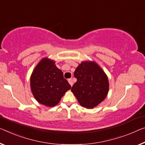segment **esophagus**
Returning <instances> with one entry per match:
<instances>
[{
    "instance_id": "esophagus-1",
    "label": "esophagus",
    "mask_w": 145,
    "mask_h": 145,
    "mask_svg": "<svg viewBox=\"0 0 145 145\" xmlns=\"http://www.w3.org/2000/svg\"><path fill=\"white\" fill-rule=\"evenodd\" d=\"M68 82H69V83L70 84V85H71V86H72V85H73V82H72V79H71V78L69 79V80H68Z\"/></svg>"
}]
</instances>
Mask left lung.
Wrapping results in <instances>:
<instances>
[{"mask_svg":"<svg viewBox=\"0 0 145 145\" xmlns=\"http://www.w3.org/2000/svg\"><path fill=\"white\" fill-rule=\"evenodd\" d=\"M77 81L71 88L80 105L93 108L106 97L109 89L107 76L94 61H84L76 69Z\"/></svg>","mask_w":145,"mask_h":145,"instance_id":"8db88e82","label":"left lung"}]
</instances>
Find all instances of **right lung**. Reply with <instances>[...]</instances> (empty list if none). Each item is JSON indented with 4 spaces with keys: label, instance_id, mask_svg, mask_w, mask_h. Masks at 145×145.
Masks as SVG:
<instances>
[{
    "label": "right lung",
    "instance_id": "obj_1",
    "mask_svg": "<svg viewBox=\"0 0 145 145\" xmlns=\"http://www.w3.org/2000/svg\"><path fill=\"white\" fill-rule=\"evenodd\" d=\"M31 90L40 104L52 107L57 105L61 98L71 86L55 62L43 58L35 67L30 78Z\"/></svg>",
    "mask_w": 145,
    "mask_h": 145
}]
</instances>
